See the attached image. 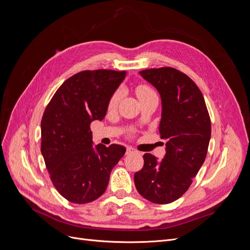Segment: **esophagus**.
<instances>
[{"mask_svg": "<svg viewBox=\"0 0 250 250\" xmlns=\"http://www.w3.org/2000/svg\"><path fill=\"white\" fill-rule=\"evenodd\" d=\"M133 152H135V150H134L132 147H127V149H126V154H131V153H133Z\"/></svg>", "mask_w": 250, "mask_h": 250, "instance_id": "34e87169", "label": "esophagus"}]
</instances>
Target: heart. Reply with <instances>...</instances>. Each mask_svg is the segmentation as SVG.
Listing matches in <instances>:
<instances>
[{
    "label": "heart",
    "mask_w": 250,
    "mask_h": 250,
    "mask_svg": "<svg viewBox=\"0 0 250 250\" xmlns=\"http://www.w3.org/2000/svg\"><path fill=\"white\" fill-rule=\"evenodd\" d=\"M135 93H137L139 99H142L144 97L154 94V90L150 85L146 84V83H140V84H138L137 87H135ZM121 98H122V92H121V89H117L109 98L108 105H107L108 109L116 108L121 100Z\"/></svg>",
    "instance_id": "obj_1"
}]
</instances>
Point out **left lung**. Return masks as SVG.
<instances>
[{
  "mask_svg": "<svg viewBox=\"0 0 250 250\" xmlns=\"http://www.w3.org/2000/svg\"><path fill=\"white\" fill-rule=\"evenodd\" d=\"M140 74L160 92V132L168 142L161 162L152 154H144V166L134 174V185L145 199L167 204L188 191L204 163L210 139V118L200 89L185 73L164 66Z\"/></svg>",
  "mask_w": 250,
  "mask_h": 250,
  "instance_id": "obj_1",
  "label": "left lung"
}]
</instances>
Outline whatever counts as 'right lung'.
I'll return each instance as SVG.
<instances>
[{"mask_svg":"<svg viewBox=\"0 0 250 250\" xmlns=\"http://www.w3.org/2000/svg\"><path fill=\"white\" fill-rule=\"evenodd\" d=\"M125 71H82L66 79L47 105L42 119L41 151L53 186L73 203H88L105 192L112 168L125 147H93L90 123L103 120L108 100Z\"/></svg>","mask_w":250,"mask_h":250,"instance_id":"1","label":"right lung"}]
</instances>
